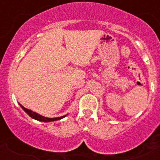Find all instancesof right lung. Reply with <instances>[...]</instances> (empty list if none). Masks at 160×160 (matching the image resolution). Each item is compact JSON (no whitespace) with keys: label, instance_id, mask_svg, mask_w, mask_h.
I'll return each mask as SVG.
<instances>
[{"label":"right lung","instance_id":"add662e5","mask_svg":"<svg viewBox=\"0 0 160 160\" xmlns=\"http://www.w3.org/2000/svg\"><path fill=\"white\" fill-rule=\"evenodd\" d=\"M20 105H21V108H22V109H23L24 110H25V111H26V113H27V114H28L31 117V118H32V119H36V120H39V121H43V122L55 121V120H59V119H62V118H64V117L66 116V115H65V116L57 117V118H46V117L41 116V114H37V113H36V112H33L32 110H31V109H26V108H25L23 105H21V104H20Z\"/></svg>","mask_w":160,"mask_h":160}]
</instances>
